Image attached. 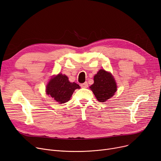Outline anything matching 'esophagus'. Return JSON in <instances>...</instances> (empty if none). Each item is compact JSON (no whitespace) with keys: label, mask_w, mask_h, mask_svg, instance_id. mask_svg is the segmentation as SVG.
<instances>
[{"label":"esophagus","mask_w":161,"mask_h":161,"mask_svg":"<svg viewBox=\"0 0 161 161\" xmlns=\"http://www.w3.org/2000/svg\"><path fill=\"white\" fill-rule=\"evenodd\" d=\"M81 87H83V88H87L88 87V83L87 82H85L83 83H81Z\"/></svg>","instance_id":"1"}]
</instances>
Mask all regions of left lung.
Wrapping results in <instances>:
<instances>
[{
	"mask_svg": "<svg viewBox=\"0 0 161 161\" xmlns=\"http://www.w3.org/2000/svg\"><path fill=\"white\" fill-rule=\"evenodd\" d=\"M99 102H105L112 97L117 91V86L112 74L101 69L94 76V83L90 86Z\"/></svg>",
	"mask_w": 161,
	"mask_h": 161,
	"instance_id": "obj_1",
	"label": "left lung"
}]
</instances>
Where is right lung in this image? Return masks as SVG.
<instances>
[{
    "label": "right lung",
    "instance_id": "right-lung-1",
    "mask_svg": "<svg viewBox=\"0 0 161 161\" xmlns=\"http://www.w3.org/2000/svg\"><path fill=\"white\" fill-rule=\"evenodd\" d=\"M78 84L69 81L66 75L59 74L50 80L46 87V93L59 104L69 101L76 89H80Z\"/></svg>",
    "mask_w": 161,
    "mask_h": 161
}]
</instances>
